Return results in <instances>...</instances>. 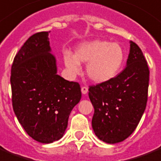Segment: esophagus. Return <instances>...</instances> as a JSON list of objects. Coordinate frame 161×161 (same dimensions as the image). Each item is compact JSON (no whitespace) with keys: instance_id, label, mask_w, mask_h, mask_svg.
Masks as SVG:
<instances>
[{"instance_id":"1","label":"esophagus","mask_w":161,"mask_h":161,"mask_svg":"<svg viewBox=\"0 0 161 161\" xmlns=\"http://www.w3.org/2000/svg\"><path fill=\"white\" fill-rule=\"evenodd\" d=\"M81 90H82V93H83V94H86L87 93H88V91H89V89H88V87H86V86H83V87H82Z\"/></svg>"}]
</instances>
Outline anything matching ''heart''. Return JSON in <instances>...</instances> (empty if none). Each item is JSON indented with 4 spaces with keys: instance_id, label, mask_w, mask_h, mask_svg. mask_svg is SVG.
<instances>
[{
    "instance_id": "b5f03b06",
    "label": "heart",
    "mask_w": 161,
    "mask_h": 161,
    "mask_svg": "<svg viewBox=\"0 0 161 161\" xmlns=\"http://www.w3.org/2000/svg\"><path fill=\"white\" fill-rule=\"evenodd\" d=\"M64 62L73 75L80 71V63H88V77L95 83H104L118 74L124 63V51L118 43L93 40L78 45L75 56L66 52Z\"/></svg>"
}]
</instances>
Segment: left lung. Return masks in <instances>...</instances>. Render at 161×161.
Listing matches in <instances>:
<instances>
[{
    "instance_id": "obj_1",
    "label": "left lung",
    "mask_w": 161,
    "mask_h": 161,
    "mask_svg": "<svg viewBox=\"0 0 161 161\" xmlns=\"http://www.w3.org/2000/svg\"><path fill=\"white\" fill-rule=\"evenodd\" d=\"M149 81L145 57L131 41L124 70L110 80L89 86V97L94 108L92 127L100 140L120 143L134 132L145 110Z\"/></svg>"
}]
</instances>
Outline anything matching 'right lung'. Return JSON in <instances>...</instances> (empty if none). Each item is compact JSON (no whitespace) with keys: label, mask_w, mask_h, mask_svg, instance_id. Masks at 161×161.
<instances>
[{"label":"right lung","mask_w":161,"mask_h":161,"mask_svg":"<svg viewBox=\"0 0 161 161\" xmlns=\"http://www.w3.org/2000/svg\"><path fill=\"white\" fill-rule=\"evenodd\" d=\"M49 33L39 32L27 40L14 57L10 78L16 116L25 132L42 143L63 136L82 96L79 83L56 74Z\"/></svg>","instance_id":"right-lung-1"}]
</instances>
